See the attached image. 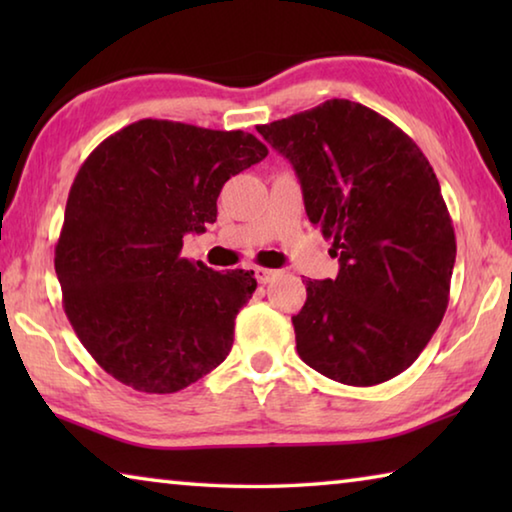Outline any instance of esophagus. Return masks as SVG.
Masks as SVG:
<instances>
[{"label":"esophagus","mask_w":512,"mask_h":512,"mask_svg":"<svg viewBox=\"0 0 512 512\" xmlns=\"http://www.w3.org/2000/svg\"><path fill=\"white\" fill-rule=\"evenodd\" d=\"M277 275H280V271H273V268H262V266H257V268H255V277H257V282H259V284H268V282H273Z\"/></svg>","instance_id":"obj_1"}]
</instances>
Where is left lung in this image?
Returning <instances> with one entry per match:
<instances>
[{
  "label": "left lung",
  "instance_id": "obj_1",
  "mask_svg": "<svg viewBox=\"0 0 512 512\" xmlns=\"http://www.w3.org/2000/svg\"><path fill=\"white\" fill-rule=\"evenodd\" d=\"M257 133L293 164L309 221L339 257V275L307 280L291 318L300 359L348 386L397 377L443 320L456 262L429 160L393 121L348 99Z\"/></svg>",
  "mask_w": 512,
  "mask_h": 512
}]
</instances>
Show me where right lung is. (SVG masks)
Instances as JSON below:
<instances>
[{
	"mask_svg": "<svg viewBox=\"0 0 512 512\" xmlns=\"http://www.w3.org/2000/svg\"><path fill=\"white\" fill-rule=\"evenodd\" d=\"M266 155L244 131L140 119L76 173L54 266L76 336L121 384L176 393L228 357L257 280L183 257V237L205 232L221 187Z\"/></svg>",
	"mask_w": 512,
	"mask_h": 512,
	"instance_id": "right-lung-1",
	"label": "right lung"
}]
</instances>
